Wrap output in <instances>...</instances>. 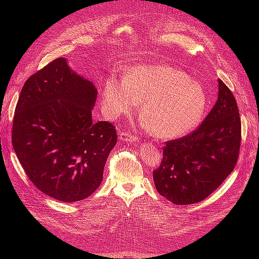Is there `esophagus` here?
<instances>
[{"label": "esophagus", "instance_id": "1", "mask_svg": "<svg viewBox=\"0 0 259 259\" xmlns=\"http://www.w3.org/2000/svg\"><path fill=\"white\" fill-rule=\"evenodd\" d=\"M122 140H128V142H136V136L130 134V133H123L121 132V135H120Z\"/></svg>", "mask_w": 259, "mask_h": 259}]
</instances>
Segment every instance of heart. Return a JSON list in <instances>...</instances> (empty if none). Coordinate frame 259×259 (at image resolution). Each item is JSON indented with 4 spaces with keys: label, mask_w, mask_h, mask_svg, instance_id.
Wrapping results in <instances>:
<instances>
[{
    "label": "heart",
    "mask_w": 259,
    "mask_h": 259,
    "mask_svg": "<svg viewBox=\"0 0 259 259\" xmlns=\"http://www.w3.org/2000/svg\"><path fill=\"white\" fill-rule=\"evenodd\" d=\"M143 101L140 119L151 134L171 139L191 131L204 112L206 95L202 86L169 66H136L125 81L108 79L103 106L113 115L126 114Z\"/></svg>",
    "instance_id": "b5f03b06"
}]
</instances>
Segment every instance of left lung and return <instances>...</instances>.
Returning a JSON list of instances; mask_svg holds the SVG:
<instances>
[{"mask_svg": "<svg viewBox=\"0 0 259 259\" xmlns=\"http://www.w3.org/2000/svg\"><path fill=\"white\" fill-rule=\"evenodd\" d=\"M218 99L198 128L165 142L160 166L153 170L158 192L174 204L206 199L237 165L241 117L232 92L218 80Z\"/></svg>", "mask_w": 259, "mask_h": 259, "instance_id": "obj_1", "label": "left lung"}]
</instances>
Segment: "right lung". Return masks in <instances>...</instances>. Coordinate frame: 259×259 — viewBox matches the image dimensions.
Here are the masks:
<instances>
[{"label": "right lung", "instance_id": "right-lung-1", "mask_svg": "<svg viewBox=\"0 0 259 259\" xmlns=\"http://www.w3.org/2000/svg\"><path fill=\"white\" fill-rule=\"evenodd\" d=\"M97 89L57 58L31 75L15 109L12 143L38 190L62 202L86 199L103 180L115 126L93 122Z\"/></svg>", "mask_w": 259, "mask_h": 259}]
</instances>
